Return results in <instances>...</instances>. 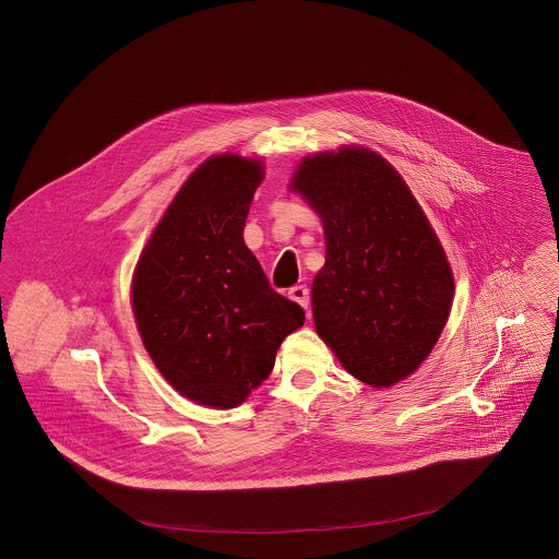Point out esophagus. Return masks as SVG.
I'll return each instance as SVG.
<instances>
[{
    "label": "esophagus",
    "instance_id": "esophagus-1",
    "mask_svg": "<svg viewBox=\"0 0 559 559\" xmlns=\"http://www.w3.org/2000/svg\"><path fill=\"white\" fill-rule=\"evenodd\" d=\"M290 299L297 301L304 310H310V288L306 284H297L290 288Z\"/></svg>",
    "mask_w": 559,
    "mask_h": 559
}]
</instances>
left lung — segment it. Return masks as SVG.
I'll return each mask as SVG.
<instances>
[{"label": "left lung", "instance_id": "obj_1", "mask_svg": "<svg viewBox=\"0 0 559 559\" xmlns=\"http://www.w3.org/2000/svg\"><path fill=\"white\" fill-rule=\"evenodd\" d=\"M293 189L324 226L326 258L312 284L320 337L361 383H399L450 317L443 247L399 171L368 148L308 157Z\"/></svg>", "mask_w": 559, "mask_h": 559}]
</instances>
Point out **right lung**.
I'll return each mask as SVG.
<instances>
[{"instance_id":"right-lung-1","label":"right lung","mask_w":559,"mask_h":559,"mask_svg":"<svg viewBox=\"0 0 559 559\" xmlns=\"http://www.w3.org/2000/svg\"><path fill=\"white\" fill-rule=\"evenodd\" d=\"M262 160L217 155L176 193L133 277V312L160 374L185 399L233 408L273 370L306 312L275 293L242 240Z\"/></svg>"}]
</instances>
